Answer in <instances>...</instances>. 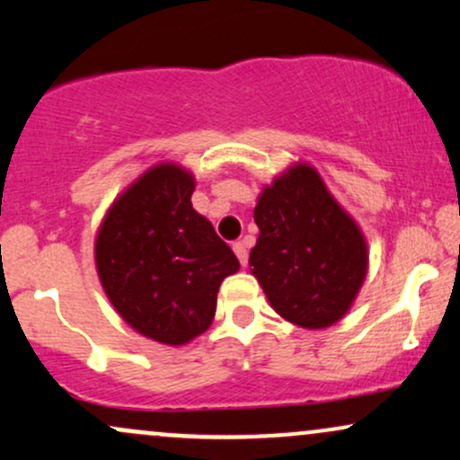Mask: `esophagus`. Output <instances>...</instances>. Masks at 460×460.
I'll return each instance as SVG.
<instances>
[{
	"label": "esophagus",
	"mask_w": 460,
	"mask_h": 460,
	"mask_svg": "<svg viewBox=\"0 0 460 460\" xmlns=\"http://www.w3.org/2000/svg\"><path fill=\"white\" fill-rule=\"evenodd\" d=\"M234 252H235L237 260H240L242 266H246V263H248V251H246V246L242 244V242H235V244H234Z\"/></svg>",
	"instance_id": "obj_1"
}]
</instances>
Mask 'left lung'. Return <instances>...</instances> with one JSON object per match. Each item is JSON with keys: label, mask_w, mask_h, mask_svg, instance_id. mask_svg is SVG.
Here are the masks:
<instances>
[{"label": "left lung", "mask_w": 460, "mask_h": 460, "mask_svg": "<svg viewBox=\"0 0 460 460\" xmlns=\"http://www.w3.org/2000/svg\"><path fill=\"white\" fill-rule=\"evenodd\" d=\"M248 266L270 307L300 329L320 331L350 311L369 266L367 240L307 162L263 186Z\"/></svg>", "instance_id": "1"}]
</instances>
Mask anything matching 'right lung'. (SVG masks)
Here are the masks:
<instances>
[{
    "mask_svg": "<svg viewBox=\"0 0 460 460\" xmlns=\"http://www.w3.org/2000/svg\"><path fill=\"white\" fill-rule=\"evenodd\" d=\"M194 175L160 162L105 212L94 266L116 314L146 340L186 346L212 326L220 283L240 261L192 208Z\"/></svg>",
    "mask_w": 460,
    "mask_h": 460,
    "instance_id": "right-lung-1",
    "label": "right lung"
}]
</instances>
